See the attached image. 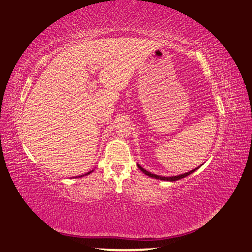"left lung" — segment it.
Returning a JSON list of instances; mask_svg holds the SVG:
<instances>
[{
    "label": "left lung",
    "mask_w": 252,
    "mask_h": 252,
    "mask_svg": "<svg viewBox=\"0 0 252 252\" xmlns=\"http://www.w3.org/2000/svg\"><path fill=\"white\" fill-rule=\"evenodd\" d=\"M138 167H139L141 171L146 174V175H148V176H150V177H153V178H156V179H161V181H168V182H175V181H178V179H182V178H184V177H186V176H188V175H190V174H192L194 171H196V169H198L199 168V166L197 167V168H194V169H192V171H190V172H188V173H185V174H182V175H177V176H171V177H165V176H160V175H156V174H152V173H150V172H148V171H146L145 168L143 167H141L139 164H138Z\"/></svg>",
    "instance_id": "left-lung-1"
}]
</instances>
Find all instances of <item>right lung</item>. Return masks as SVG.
<instances>
[{
	"label": "right lung",
	"mask_w": 252,
	"mask_h": 252,
	"mask_svg": "<svg viewBox=\"0 0 252 252\" xmlns=\"http://www.w3.org/2000/svg\"><path fill=\"white\" fill-rule=\"evenodd\" d=\"M90 173H92V171H90V172H88V173H86V174H85V175H89V174H90ZM83 176H84V175H80V176H76V177H83Z\"/></svg>",
	"instance_id": "add662e5"
}]
</instances>
